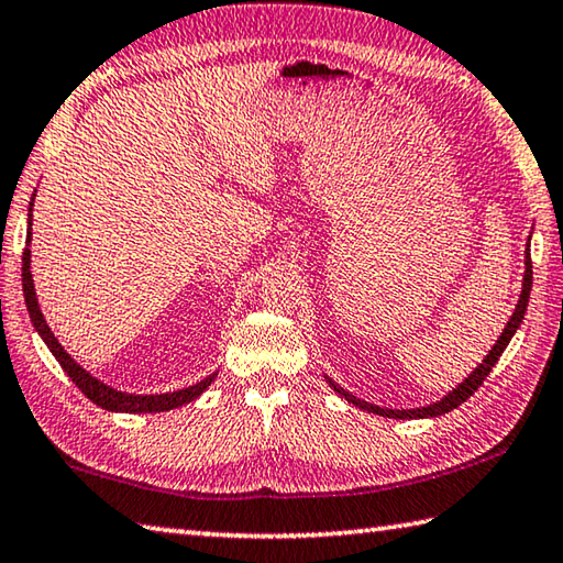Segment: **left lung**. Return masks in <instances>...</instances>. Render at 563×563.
Instances as JSON below:
<instances>
[{"label": "left lung", "instance_id": "1", "mask_svg": "<svg viewBox=\"0 0 563 563\" xmlns=\"http://www.w3.org/2000/svg\"><path fill=\"white\" fill-rule=\"evenodd\" d=\"M531 238V235H529ZM531 283H533V271H531V243L526 245V257H523V280H521V296H519V302H516V310L514 316L508 318V323L504 328V333L498 335V341L494 343V347L486 353V358L481 361L474 371L468 373V378H463L456 388L449 390L441 400H435V404L431 406H421V408H400V410H394V408H380V406H373L368 404V400H363L358 396L347 394L345 388L338 386V383L333 378H325V383L330 388L335 390L338 396L345 398L347 404L358 406L361 410H368V413H376V416H383V418H400V421H410V418H435V416H443V413H451L453 408H459L463 400H468L471 396L476 394L481 383L486 380V376L490 371H494V365L498 363V358H501V353L506 351V345L511 343V338L516 335V330L521 328L523 323V316H526V308H529V296H531Z\"/></svg>", "mask_w": 563, "mask_h": 563}]
</instances>
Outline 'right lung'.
Instances as JSON below:
<instances>
[{"mask_svg":"<svg viewBox=\"0 0 563 563\" xmlns=\"http://www.w3.org/2000/svg\"><path fill=\"white\" fill-rule=\"evenodd\" d=\"M37 195V190H34ZM34 195H32V202H30V218H26V247H24V255H22V290H24V302H26V310H30V318H32V325L37 330L40 338L44 341V345L49 347L52 355H55L57 363L62 365V371L67 373L69 378H73L75 386L82 390V394L92 400L95 406H100L104 410H112V413H165V410H173V408H180L185 404H190V400L200 398L205 390L212 380L218 378V371L210 373L208 378H202L200 383H195V386H187L180 390H169V394H128V390H118L112 386H107L104 380L95 378L92 373L85 371L82 365H79L73 355L65 351V345H62L55 333H52V328L47 320H44V313L40 310V300H37V290H34V278H32V205H34Z\"/></svg>","mask_w":563,"mask_h":563,"instance_id":"right-lung-1","label":"right lung"}]
</instances>
